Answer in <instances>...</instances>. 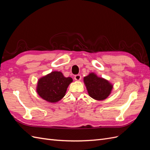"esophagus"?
Wrapping results in <instances>:
<instances>
[{"mask_svg": "<svg viewBox=\"0 0 150 150\" xmlns=\"http://www.w3.org/2000/svg\"><path fill=\"white\" fill-rule=\"evenodd\" d=\"M74 79L77 81H80L81 79V76L80 74H77L74 76Z\"/></svg>", "mask_w": 150, "mask_h": 150, "instance_id": "obj_1", "label": "esophagus"}]
</instances>
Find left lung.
<instances>
[{
    "mask_svg": "<svg viewBox=\"0 0 150 150\" xmlns=\"http://www.w3.org/2000/svg\"><path fill=\"white\" fill-rule=\"evenodd\" d=\"M84 83L90 97L98 101L106 99L110 94L113 85L103 78L91 72L84 78Z\"/></svg>",
    "mask_w": 150,
    "mask_h": 150,
    "instance_id": "8db88e82",
    "label": "left lung"
}]
</instances>
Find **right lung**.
<instances>
[{
  "label": "right lung",
  "instance_id": "add662e5",
  "mask_svg": "<svg viewBox=\"0 0 150 150\" xmlns=\"http://www.w3.org/2000/svg\"><path fill=\"white\" fill-rule=\"evenodd\" d=\"M72 82L71 78H66L61 72L52 71L38 80L36 91L44 100L54 103L65 96L68 86Z\"/></svg>",
  "mask_w": 150,
  "mask_h": 150
}]
</instances>
